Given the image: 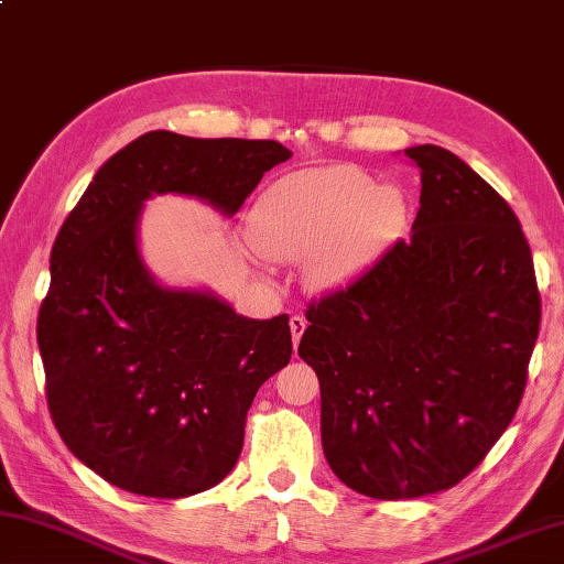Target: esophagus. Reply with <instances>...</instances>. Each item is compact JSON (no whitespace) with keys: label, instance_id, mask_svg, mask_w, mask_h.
<instances>
[{"label":"esophagus","instance_id":"34e87169","mask_svg":"<svg viewBox=\"0 0 564 564\" xmlns=\"http://www.w3.org/2000/svg\"><path fill=\"white\" fill-rule=\"evenodd\" d=\"M290 329H292V344H294V349H297L302 334H304V329H307V322L294 314V317L290 319Z\"/></svg>","mask_w":564,"mask_h":564}]
</instances>
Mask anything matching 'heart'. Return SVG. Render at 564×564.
<instances>
[{
	"instance_id": "b5f03b06",
	"label": "heart",
	"mask_w": 564,
	"mask_h": 564,
	"mask_svg": "<svg viewBox=\"0 0 564 564\" xmlns=\"http://www.w3.org/2000/svg\"><path fill=\"white\" fill-rule=\"evenodd\" d=\"M406 220L399 185L377 183L357 165H329L267 185L247 215V237L272 262L307 260L304 280L329 292L367 272Z\"/></svg>"
}]
</instances>
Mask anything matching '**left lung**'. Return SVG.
Segmentation results:
<instances>
[{
    "instance_id": "8db88e82",
    "label": "left lung",
    "mask_w": 564,
    "mask_h": 564,
    "mask_svg": "<svg viewBox=\"0 0 564 564\" xmlns=\"http://www.w3.org/2000/svg\"><path fill=\"white\" fill-rule=\"evenodd\" d=\"M403 155L421 171L411 237L312 302L300 341L329 468L377 500L453 488L486 458L516 416L540 329L510 205L446 148Z\"/></svg>"
}]
</instances>
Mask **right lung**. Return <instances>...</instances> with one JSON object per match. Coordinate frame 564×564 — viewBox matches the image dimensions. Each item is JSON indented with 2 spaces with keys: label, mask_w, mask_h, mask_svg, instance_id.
<instances>
[{
  "label": "right lung",
  "mask_w": 564,
  "mask_h": 564,
  "mask_svg": "<svg viewBox=\"0 0 564 564\" xmlns=\"http://www.w3.org/2000/svg\"><path fill=\"white\" fill-rule=\"evenodd\" d=\"M292 158L276 141L151 131L98 167L52 247L36 341L66 448L111 486L185 498L232 470L257 389L292 357L290 317L250 319L213 290L167 288L138 242L153 195L232 217Z\"/></svg>",
  "instance_id": "1"
}]
</instances>
